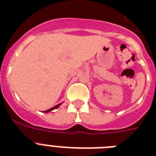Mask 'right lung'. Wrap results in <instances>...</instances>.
I'll list each match as a JSON object with an SVG mask.
<instances>
[{"label":"right lung","instance_id":"obj_1","mask_svg":"<svg viewBox=\"0 0 156 156\" xmlns=\"http://www.w3.org/2000/svg\"><path fill=\"white\" fill-rule=\"evenodd\" d=\"M62 103H60V104H58L57 105H55V106H54V107H52L51 108H49V109L48 110H46V111H44V112H50V111H51V110H53V109H55V108H58V106L60 105H61Z\"/></svg>","mask_w":156,"mask_h":156}]
</instances>
